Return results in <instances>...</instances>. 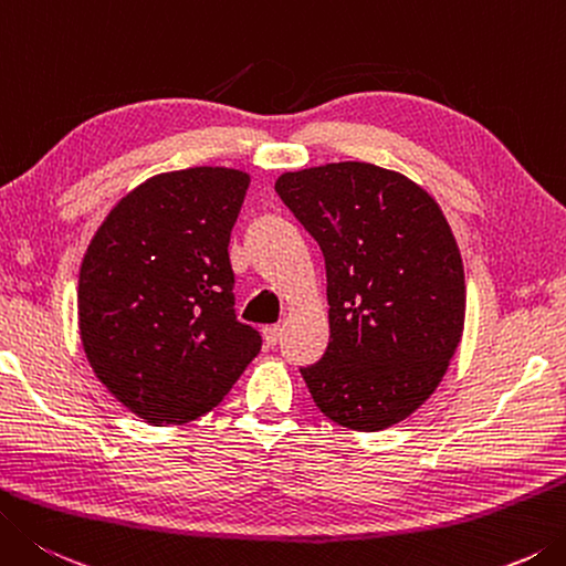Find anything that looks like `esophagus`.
Returning <instances> with one entry per match:
<instances>
[{"instance_id": "esophagus-1", "label": "esophagus", "mask_w": 566, "mask_h": 566, "mask_svg": "<svg viewBox=\"0 0 566 566\" xmlns=\"http://www.w3.org/2000/svg\"><path fill=\"white\" fill-rule=\"evenodd\" d=\"M263 339H265V345H269V347L279 345L281 327H279V325H265V327H263Z\"/></svg>"}]
</instances>
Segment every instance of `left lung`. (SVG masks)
<instances>
[{"label":"left lung","instance_id":"left-lung-1","mask_svg":"<svg viewBox=\"0 0 566 566\" xmlns=\"http://www.w3.org/2000/svg\"><path fill=\"white\" fill-rule=\"evenodd\" d=\"M275 191L325 255L329 343L301 367L315 407L352 431L411 416L461 343L465 279L439 205L399 172L335 163Z\"/></svg>","mask_w":566,"mask_h":566}]
</instances>
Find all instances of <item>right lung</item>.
Instances as JSON below:
<instances>
[{"mask_svg":"<svg viewBox=\"0 0 566 566\" xmlns=\"http://www.w3.org/2000/svg\"><path fill=\"white\" fill-rule=\"evenodd\" d=\"M249 182L227 167L157 175L117 201L83 255L85 357L147 423L205 416L261 352L259 329L233 311L229 261Z\"/></svg>","mask_w":566,"mask_h":566,"instance_id":"right-lung-1","label":"right lung"}]
</instances>
